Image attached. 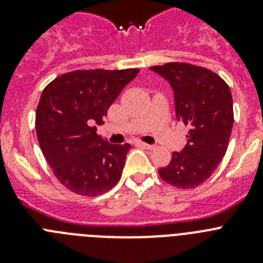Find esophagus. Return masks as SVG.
I'll list each match as a JSON object with an SVG mask.
<instances>
[{"instance_id":"34e87169","label":"esophagus","mask_w":263,"mask_h":263,"mask_svg":"<svg viewBox=\"0 0 263 263\" xmlns=\"http://www.w3.org/2000/svg\"><path fill=\"white\" fill-rule=\"evenodd\" d=\"M137 146H139V147H143V148H147V150H153V148H154V145H148V143H145V142H137Z\"/></svg>"}]
</instances>
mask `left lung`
<instances>
[{
    "mask_svg": "<svg viewBox=\"0 0 263 263\" xmlns=\"http://www.w3.org/2000/svg\"><path fill=\"white\" fill-rule=\"evenodd\" d=\"M174 90L176 120L190 126L187 145L174 152L159 168L174 187L195 188L212 175L227 153L233 127V99L228 84L215 72L188 63L150 67Z\"/></svg>",
    "mask_w": 263,
    "mask_h": 263,
    "instance_id": "1",
    "label": "left lung"
}]
</instances>
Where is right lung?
<instances>
[{
	"label": "right lung",
	"instance_id": "add662e5",
	"mask_svg": "<svg viewBox=\"0 0 263 263\" xmlns=\"http://www.w3.org/2000/svg\"><path fill=\"white\" fill-rule=\"evenodd\" d=\"M139 72L138 68L79 69L58 76L42 92L35 129L41 150L64 187L99 196L118 183L132 146L111 145L95 125Z\"/></svg>",
	"mask_w": 263,
	"mask_h": 263
}]
</instances>
